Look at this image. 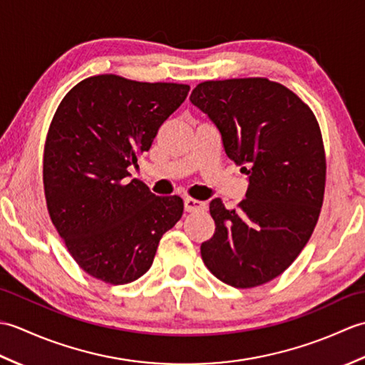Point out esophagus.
Wrapping results in <instances>:
<instances>
[{"mask_svg":"<svg viewBox=\"0 0 365 365\" xmlns=\"http://www.w3.org/2000/svg\"><path fill=\"white\" fill-rule=\"evenodd\" d=\"M207 204L205 202H200L197 199H192V197H187L185 199V212H200V210H205Z\"/></svg>","mask_w":365,"mask_h":365,"instance_id":"esophagus-1","label":"esophagus"}]
</instances>
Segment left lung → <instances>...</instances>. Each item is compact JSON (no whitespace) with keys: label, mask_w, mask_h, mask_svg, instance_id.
I'll return each mask as SVG.
<instances>
[{"label":"left lung","mask_w":365,"mask_h":365,"mask_svg":"<svg viewBox=\"0 0 365 365\" xmlns=\"http://www.w3.org/2000/svg\"><path fill=\"white\" fill-rule=\"evenodd\" d=\"M190 100L250 177L237 208L227 210L220 197L210 202L216 227L200 255L224 284H267L292 265L319 221L327 183L319 122L294 92L268 78L204 81Z\"/></svg>","instance_id":"obj_1"}]
</instances>
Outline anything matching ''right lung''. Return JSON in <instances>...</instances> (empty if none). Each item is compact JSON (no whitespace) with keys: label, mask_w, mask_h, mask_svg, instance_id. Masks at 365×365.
Returning a JSON list of instances; mask_svg holds the SVG:
<instances>
[{"label":"right lung","mask_w":365,"mask_h":365,"mask_svg":"<svg viewBox=\"0 0 365 365\" xmlns=\"http://www.w3.org/2000/svg\"><path fill=\"white\" fill-rule=\"evenodd\" d=\"M188 91V84L97 75L68 91L54 113L43 149L46 208L92 277L136 281L152 267L163 234L182 218L180 197L155 196L127 177Z\"/></svg>","instance_id":"1"}]
</instances>
